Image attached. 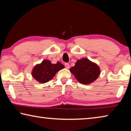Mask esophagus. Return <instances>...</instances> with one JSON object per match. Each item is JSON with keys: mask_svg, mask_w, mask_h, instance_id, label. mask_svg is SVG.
Masks as SVG:
<instances>
[{"mask_svg": "<svg viewBox=\"0 0 131 131\" xmlns=\"http://www.w3.org/2000/svg\"><path fill=\"white\" fill-rule=\"evenodd\" d=\"M65 67H66V69H69V68H70V65H69V64L68 63H66L65 64Z\"/></svg>", "mask_w": 131, "mask_h": 131, "instance_id": "obj_1", "label": "esophagus"}]
</instances>
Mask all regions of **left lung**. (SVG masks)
<instances>
[{"mask_svg": "<svg viewBox=\"0 0 131 131\" xmlns=\"http://www.w3.org/2000/svg\"><path fill=\"white\" fill-rule=\"evenodd\" d=\"M70 71L82 84H89L95 81L101 73L100 68L97 64L87 58L77 60L74 66Z\"/></svg>", "mask_w": 131, "mask_h": 131, "instance_id": "8db88e82", "label": "left lung"}]
</instances>
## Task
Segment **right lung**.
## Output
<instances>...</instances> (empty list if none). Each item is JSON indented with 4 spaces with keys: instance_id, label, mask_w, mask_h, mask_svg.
Returning a JSON list of instances; mask_svg holds the SVG:
<instances>
[{
    "instance_id": "obj_1",
    "label": "right lung",
    "mask_w": 131,
    "mask_h": 131,
    "mask_svg": "<svg viewBox=\"0 0 131 131\" xmlns=\"http://www.w3.org/2000/svg\"><path fill=\"white\" fill-rule=\"evenodd\" d=\"M65 68L60 62L51 63V61L44 59L40 64L35 66L32 72L33 77L40 83H45L52 79L57 73Z\"/></svg>"
}]
</instances>
